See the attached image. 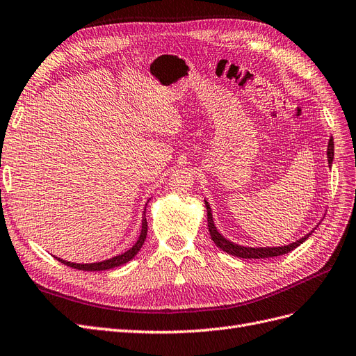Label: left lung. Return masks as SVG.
<instances>
[{"label":"left lung","mask_w":356,"mask_h":356,"mask_svg":"<svg viewBox=\"0 0 356 356\" xmlns=\"http://www.w3.org/2000/svg\"><path fill=\"white\" fill-rule=\"evenodd\" d=\"M327 158H328V164L330 168L332 165V159H334V140L332 137H330L328 140V146H327ZM206 202V209H207V223H209V232H210V237L211 240L215 241V245L222 249L223 252L229 253L232 257H237V258H248V259H261V258H274V257H280V255H285V253L293 250L296 248H298L300 245H302L304 241H306L310 236L312 232H307L306 236L298 238L297 241H292L286 246H277V248H249V246H241V245H236L234 241H231L228 238L223 237L220 232L218 231L215 222H213V215H211V207L207 202V200H204ZM316 229V227H314Z\"/></svg>","instance_id":"obj_1"}]
</instances>
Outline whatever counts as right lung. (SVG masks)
<instances>
[{
    "label": "right lung",
    "mask_w": 356,
    "mask_h": 356,
    "mask_svg": "<svg viewBox=\"0 0 356 356\" xmlns=\"http://www.w3.org/2000/svg\"><path fill=\"white\" fill-rule=\"evenodd\" d=\"M146 236H147V220H146V209H145V213H143V219H141V231H140V236H138V240L136 241V245L128 249L127 252L120 253V255H116L113 258L110 259H106V261H99V262H90V264H76V262H70V261H64L60 258H56L59 262L65 264V266L71 267V268H76V270H83V271H103V270H110V268H115V267H119V266H124V264H127L128 261L133 259L138 250L141 249V246L145 245V240H146Z\"/></svg>",
    "instance_id": "1"
}]
</instances>
